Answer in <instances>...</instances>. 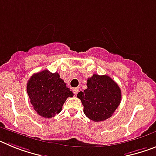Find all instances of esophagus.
<instances>
[{"label":"esophagus","instance_id":"1","mask_svg":"<svg viewBox=\"0 0 156 156\" xmlns=\"http://www.w3.org/2000/svg\"><path fill=\"white\" fill-rule=\"evenodd\" d=\"M73 93H74V94H76V95L77 94H78V92H79V87H75V88H73Z\"/></svg>","mask_w":156,"mask_h":156}]
</instances>
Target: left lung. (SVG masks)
<instances>
[{
  "mask_svg": "<svg viewBox=\"0 0 156 156\" xmlns=\"http://www.w3.org/2000/svg\"><path fill=\"white\" fill-rule=\"evenodd\" d=\"M87 86L86 90L77 94L86 116L94 122L110 118L120 104L122 98L118 84L108 76L94 74L88 78Z\"/></svg>",
  "mask_w": 156,
  "mask_h": 156,
  "instance_id": "8db88e82",
  "label": "left lung"
}]
</instances>
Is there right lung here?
Listing matches in <instances>:
<instances>
[{"label":"right lung","mask_w":156,"mask_h":156,"mask_svg":"<svg viewBox=\"0 0 156 156\" xmlns=\"http://www.w3.org/2000/svg\"><path fill=\"white\" fill-rule=\"evenodd\" d=\"M27 90L34 110L44 118L58 114L66 99L73 96L58 73H52L47 69L30 77Z\"/></svg>","instance_id":"1"}]
</instances>
